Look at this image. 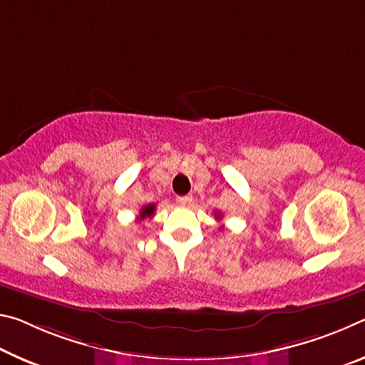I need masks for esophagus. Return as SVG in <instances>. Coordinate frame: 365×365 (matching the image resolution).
<instances>
[{
  "mask_svg": "<svg viewBox=\"0 0 365 365\" xmlns=\"http://www.w3.org/2000/svg\"><path fill=\"white\" fill-rule=\"evenodd\" d=\"M176 202L179 205L186 207L190 204V202H192V195H179V197H176Z\"/></svg>",
  "mask_w": 365,
  "mask_h": 365,
  "instance_id": "esophagus-1",
  "label": "esophagus"
}]
</instances>
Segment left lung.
Wrapping results in <instances>:
<instances>
[{
  "label": "left lung",
  "instance_id": "obj_1",
  "mask_svg": "<svg viewBox=\"0 0 365 365\" xmlns=\"http://www.w3.org/2000/svg\"><path fill=\"white\" fill-rule=\"evenodd\" d=\"M215 217H217V220H220V213H215Z\"/></svg>",
  "mask_w": 365,
  "mask_h": 365
}]
</instances>
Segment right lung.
I'll return each instance as SVG.
<instances>
[{
	"label": "right lung",
	"instance_id": "right-lung-1",
	"mask_svg": "<svg viewBox=\"0 0 365 365\" xmlns=\"http://www.w3.org/2000/svg\"><path fill=\"white\" fill-rule=\"evenodd\" d=\"M153 213H155V204H148L145 207H142V210L139 213V220L150 218V217H153Z\"/></svg>",
	"mask_w": 365,
	"mask_h": 365
}]
</instances>
